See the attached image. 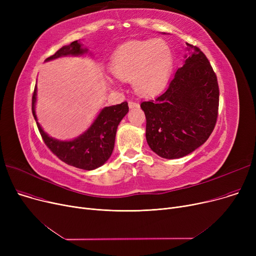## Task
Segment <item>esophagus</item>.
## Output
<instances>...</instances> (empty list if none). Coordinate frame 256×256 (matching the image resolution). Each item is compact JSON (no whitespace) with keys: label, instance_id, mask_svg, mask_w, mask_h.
Instances as JSON below:
<instances>
[{"label":"esophagus","instance_id":"34e87169","mask_svg":"<svg viewBox=\"0 0 256 256\" xmlns=\"http://www.w3.org/2000/svg\"><path fill=\"white\" fill-rule=\"evenodd\" d=\"M128 106L130 109H134V108H138L139 104L136 102H128Z\"/></svg>","mask_w":256,"mask_h":256}]
</instances>
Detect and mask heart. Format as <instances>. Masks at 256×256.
Returning a JSON list of instances; mask_svg holds the SVG:
<instances>
[{
    "label": "heart",
    "instance_id": "b5f03b06",
    "mask_svg": "<svg viewBox=\"0 0 256 256\" xmlns=\"http://www.w3.org/2000/svg\"><path fill=\"white\" fill-rule=\"evenodd\" d=\"M172 65V52L164 40H135L114 50L110 70L120 80H132L137 92L150 96L167 84Z\"/></svg>",
    "mask_w": 256,
    "mask_h": 256
}]
</instances>
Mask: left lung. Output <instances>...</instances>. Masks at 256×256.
<instances>
[{"instance_id":"1","label":"left lung","mask_w":256,"mask_h":256,"mask_svg":"<svg viewBox=\"0 0 256 256\" xmlns=\"http://www.w3.org/2000/svg\"><path fill=\"white\" fill-rule=\"evenodd\" d=\"M189 55L168 88L141 102L146 117V141L164 158H180L202 145L216 126L219 86L208 58L186 44Z\"/></svg>"}]
</instances>
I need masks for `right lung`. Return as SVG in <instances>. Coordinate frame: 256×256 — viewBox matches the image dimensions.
<instances>
[{
    "instance_id": "obj_1",
    "label": "right lung",
    "mask_w": 256,
    "mask_h": 256,
    "mask_svg": "<svg viewBox=\"0 0 256 256\" xmlns=\"http://www.w3.org/2000/svg\"><path fill=\"white\" fill-rule=\"evenodd\" d=\"M88 50L78 40L68 46H64L52 56L46 59V62L64 56H82ZM37 86H35L32 98V113L46 145L56 154L62 162L70 166L93 170L102 166L110 158L115 144V137L118 124L128 112V102L106 106L100 112L93 124L82 135L70 141H61L50 137L38 124L35 113Z\"/></svg>"
}]
</instances>
